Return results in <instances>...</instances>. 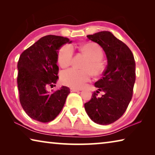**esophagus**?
Returning <instances> with one entry per match:
<instances>
[{"instance_id": "1", "label": "esophagus", "mask_w": 155, "mask_h": 155, "mask_svg": "<svg viewBox=\"0 0 155 155\" xmlns=\"http://www.w3.org/2000/svg\"><path fill=\"white\" fill-rule=\"evenodd\" d=\"M72 92H74V91H81V89H77V88H71L70 89Z\"/></svg>"}]
</instances>
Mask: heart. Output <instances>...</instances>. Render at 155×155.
<instances>
[{
	"mask_svg": "<svg viewBox=\"0 0 155 155\" xmlns=\"http://www.w3.org/2000/svg\"><path fill=\"white\" fill-rule=\"evenodd\" d=\"M79 51L87 58L81 66L83 70H69L61 74V81L64 85L73 88H82L91 77V72L97 76L103 72L104 65L101 59L103 52L101 47L94 42L84 44L79 47ZM73 49L71 46L64 45L59 48L57 54V62L63 68L71 64L73 58Z\"/></svg>",
	"mask_w": 155,
	"mask_h": 155,
	"instance_id": "obj_1",
	"label": "heart"
}]
</instances>
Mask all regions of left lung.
Instances as JSON below:
<instances>
[{"instance_id": "1", "label": "left lung", "mask_w": 155, "mask_h": 155, "mask_svg": "<svg viewBox=\"0 0 155 155\" xmlns=\"http://www.w3.org/2000/svg\"><path fill=\"white\" fill-rule=\"evenodd\" d=\"M87 37L103 48L108 64L103 77L95 83L98 90L85 104V109L94 122L110 124L122 116L132 99L136 77L135 59L130 48L109 31ZM101 92L103 94L100 97Z\"/></svg>"}]
</instances>
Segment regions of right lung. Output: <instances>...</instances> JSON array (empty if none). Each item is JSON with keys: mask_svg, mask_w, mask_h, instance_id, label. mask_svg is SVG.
Masks as SVG:
<instances>
[{"mask_svg": "<svg viewBox=\"0 0 155 155\" xmlns=\"http://www.w3.org/2000/svg\"><path fill=\"white\" fill-rule=\"evenodd\" d=\"M71 43L67 38L54 35L40 39L20 54L18 62V87L21 106L31 118L41 122L53 120L65 103L70 88L62 86L50 93L58 78L57 50Z\"/></svg>", "mask_w": 155, "mask_h": 155, "instance_id": "obj_1", "label": "right lung"}]
</instances>
